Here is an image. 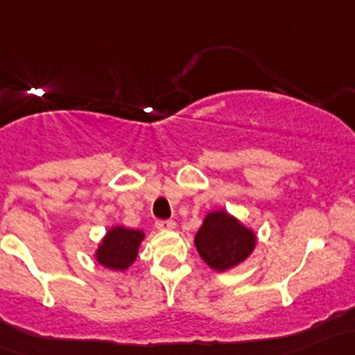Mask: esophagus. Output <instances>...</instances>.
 Here are the masks:
<instances>
[{"instance_id": "obj_1", "label": "esophagus", "mask_w": 355, "mask_h": 355, "mask_svg": "<svg viewBox=\"0 0 355 355\" xmlns=\"http://www.w3.org/2000/svg\"><path fill=\"white\" fill-rule=\"evenodd\" d=\"M157 229L158 231H171L175 229V222L173 220H157Z\"/></svg>"}]
</instances>
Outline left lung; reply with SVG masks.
Here are the masks:
<instances>
[{
	"instance_id": "8db88e82",
	"label": "left lung",
	"mask_w": 355,
	"mask_h": 355,
	"mask_svg": "<svg viewBox=\"0 0 355 355\" xmlns=\"http://www.w3.org/2000/svg\"><path fill=\"white\" fill-rule=\"evenodd\" d=\"M196 246L212 270L225 271L251 256L256 234L225 210H214L205 216L197 231Z\"/></svg>"
}]
</instances>
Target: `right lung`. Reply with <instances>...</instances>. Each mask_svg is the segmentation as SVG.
Segmentation results:
<instances>
[{
    "instance_id": "add662e5",
    "label": "right lung",
    "mask_w": 355,
    "mask_h": 355,
    "mask_svg": "<svg viewBox=\"0 0 355 355\" xmlns=\"http://www.w3.org/2000/svg\"><path fill=\"white\" fill-rule=\"evenodd\" d=\"M145 239V232L114 225L107 231L96 251L97 263L114 271H124L135 263L138 248Z\"/></svg>"
}]
</instances>
